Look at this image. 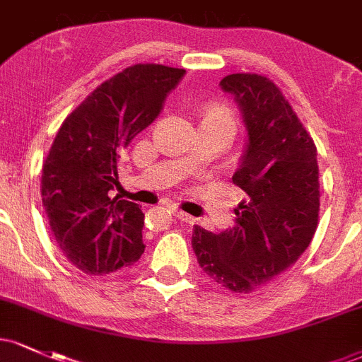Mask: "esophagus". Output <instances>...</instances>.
Listing matches in <instances>:
<instances>
[{"instance_id":"esophagus-1","label":"esophagus","mask_w":362,"mask_h":362,"mask_svg":"<svg viewBox=\"0 0 362 362\" xmlns=\"http://www.w3.org/2000/svg\"><path fill=\"white\" fill-rule=\"evenodd\" d=\"M172 213L175 218H178V220L185 221V223H189V225H192L194 221H196V218L190 216V214H187V213H184L182 209H178V208H172Z\"/></svg>"}]
</instances>
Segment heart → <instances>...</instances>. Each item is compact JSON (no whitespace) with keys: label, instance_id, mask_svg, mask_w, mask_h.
<instances>
[{"label":"heart","instance_id":"obj_1","mask_svg":"<svg viewBox=\"0 0 362 362\" xmlns=\"http://www.w3.org/2000/svg\"><path fill=\"white\" fill-rule=\"evenodd\" d=\"M201 122L213 123V125L223 129L230 137L237 132V118L233 110L225 103H209L204 110H202Z\"/></svg>","mask_w":362,"mask_h":362}]
</instances>
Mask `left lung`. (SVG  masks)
Here are the masks:
<instances>
[{"label":"left lung","mask_w":362,"mask_h":362,"mask_svg":"<svg viewBox=\"0 0 362 362\" xmlns=\"http://www.w3.org/2000/svg\"><path fill=\"white\" fill-rule=\"evenodd\" d=\"M239 103L249 141L232 182L245 192L235 225L221 233L194 226L197 263L214 284L249 293L296 264L317 228L316 146L275 82L232 74L220 82Z\"/></svg>","instance_id":"left-lung-1"}]
</instances>
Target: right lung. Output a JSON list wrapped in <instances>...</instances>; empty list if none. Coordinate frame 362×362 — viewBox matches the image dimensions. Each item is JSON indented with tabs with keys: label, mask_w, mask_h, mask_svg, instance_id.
Returning <instances> with one entry per match:
<instances>
[{
	"label": "right lung",
	"mask_w": 362,
	"mask_h": 362,
	"mask_svg": "<svg viewBox=\"0 0 362 362\" xmlns=\"http://www.w3.org/2000/svg\"><path fill=\"white\" fill-rule=\"evenodd\" d=\"M184 69L137 63L98 86L59 127L42 163L41 197L58 247L87 275H108L144 252V213L111 199L117 161L160 115Z\"/></svg>",
	"instance_id": "obj_1"
}]
</instances>
